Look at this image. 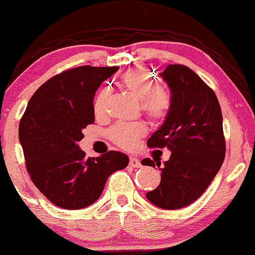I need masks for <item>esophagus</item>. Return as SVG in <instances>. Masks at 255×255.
<instances>
[{
	"label": "esophagus",
	"mask_w": 255,
	"mask_h": 255,
	"mask_svg": "<svg viewBox=\"0 0 255 255\" xmlns=\"http://www.w3.org/2000/svg\"><path fill=\"white\" fill-rule=\"evenodd\" d=\"M129 166L133 167V168H138V167H140V161H139L138 158L135 157H130L129 158Z\"/></svg>",
	"instance_id": "1"
}]
</instances>
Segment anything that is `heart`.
I'll return each instance as SVG.
<instances>
[{
	"mask_svg": "<svg viewBox=\"0 0 255 255\" xmlns=\"http://www.w3.org/2000/svg\"><path fill=\"white\" fill-rule=\"evenodd\" d=\"M122 88L139 100V109L151 121H162L172 106V94L166 86L153 85L152 78L145 70L130 69L121 76ZM109 99L108 89H102L94 100V113L105 114ZM110 138L117 146L132 150L146 134V127L140 122L117 123L110 129Z\"/></svg>",
	"mask_w": 255,
	"mask_h": 255,
	"instance_id": "b5f03b06",
	"label": "heart"
}]
</instances>
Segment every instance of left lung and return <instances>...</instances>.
<instances>
[{
	"label": "left lung",
	"mask_w": 255,
	"mask_h": 255,
	"mask_svg": "<svg viewBox=\"0 0 255 255\" xmlns=\"http://www.w3.org/2000/svg\"><path fill=\"white\" fill-rule=\"evenodd\" d=\"M172 94L163 125L147 146L172 151L161 169V183L146 198L162 209H179L195 202L212 183L225 158L223 116L213 89L185 65H168L161 74ZM141 164L159 167L145 158Z\"/></svg>",
	"instance_id": "8db88e82"
}]
</instances>
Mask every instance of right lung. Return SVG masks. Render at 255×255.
I'll return each mask as SVG.
<instances>
[{
    "label": "right lung",
    "mask_w": 255,
    "mask_h": 255,
    "mask_svg": "<svg viewBox=\"0 0 255 255\" xmlns=\"http://www.w3.org/2000/svg\"><path fill=\"white\" fill-rule=\"evenodd\" d=\"M117 70L85 65L55 75L33 93L21 117L19 140L30 178L60 208L91 206L108 178L128 166L120 151L87 158L78 146L82 129L94 123L96 91Z\"/></svg>",
    "instance_id": "right-lung-1"
}]
</instances>
